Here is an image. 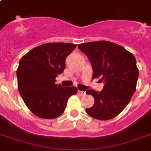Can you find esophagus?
Masks as SVG:
<instances>
[{
	"label": "esophagus",
	"instance_id": "1",
	"mask_svg": "<svg viewBox=\"0 0 151 151\" xmlns=\"http://www.w3.org/2000/svg\"><path fill=\"white\" fill-rule=\"evenodd\" d=\"M78 94H79L80 96H83L86 95V92H83V91L78 90Z\"/></svg>",
	"mask_w": 151,
	"mask_h": 151
}]
</instances>
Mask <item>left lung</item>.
<instances>
[{
    "label": "left lung",
    "mask_w": 151,
    "mask_h": 151,
    "mask_svg": "<svg viewBox=\"0 0 151 151\" xmlns=\"http://www.w3.org/2000/svg\"><path fill=\"white\" fill-rule=\"evenodd\" d=\"M78 48L89 58L93 78L101 77L105 83L99 93L93 89L86 92L95 99L94 105L86 111L100 120L114 118L128 105L135 93L139 76L135 57L123 46L107 41L79 44Z\"/></svg>",
    "instance_id": "obj_1"
}]
</instances>
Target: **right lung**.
Returning a JSON list of instances; mask_svg holds the SVG:
<instances>
[{
	"label": "right lung",
	"instance_id": "obj_1",
	"mask_svg": "<svg viewBox=\"0 0 151 151\" xmlns=\"http://www.w3.org/2000/svg\"><path fill=\"white\" fill-rule=\"evenodd\" d=\"M77 45L64 42L46 43L24 55L17 69V87L25 105L43 119H54L64 113L67 101L76 94V87L55 84L63 73L67 56Z\"/></svg>",
	"mask_w": 151,
	"mask_h": 151
}]
</instances>
